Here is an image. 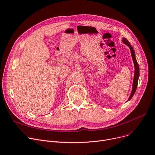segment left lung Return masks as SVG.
<instances>
[{"mask_svg": "<svg viewBox=\"0 0 155 155\" xmlns=\"http://www.w3.org/2000/svg\"><path fill=\"white\" fill-rule=\"evenodd\" d=\"M123 42L127 45L130 49L131 51V54H132V57L133 59V61L134 63V66H135V75H134V81H133V87H132V93H131L130 96L129 97L128 101H130L132 97L134 96V95L136 91L137 87V85H138V77L140 75V72H139V66L138 64V63L136 60V58H135V51L134 50L133 48V47L131 46L130 42L126 39V38H123L122 40Z\"/></svg>", "mask_w": 155, "mask_h": 155, "instance_id": "left-lung-1", "label": "left lung"}]
</instances>
